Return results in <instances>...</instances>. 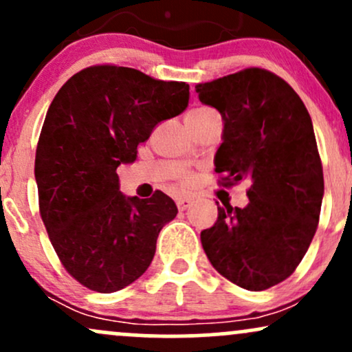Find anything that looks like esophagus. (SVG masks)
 Wrapping results in <instances>:
<instances>
[{
    "label": "esophagus",
    "instance_id": "obj_1",
    "mask_svg": "<svg viewBox=\"0 0 352 352\" xmlns=\"http://www.w3.org/2000/svg\"><path fill=\"white\" fill-rule=\"evenodd\" d=\"M175 204H177V208H179L180 212H184V210H187L190 205H192V200H188V199H177Z\"/></svg>",
    "mask_w": 352,
    "mask_h": 352
}]
</instances>
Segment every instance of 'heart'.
Wrapping results in <instances>:
<instances>
[{"label":"heart","mask_w":352,"mask_h":352,"mask_svg":"<svg viewBox=\"0 0 352 352\" xmlns=\"http://www.w3.org/2000/svg\"><path fill=\"white\" fill-rule=\"evenodd\" d=\"M207 111H210V109H195V111L190 112L188 116H192V114H201V112H207ZM182 184H184L185 187H188V185H192V177L184 175V179H182Z\"/></svg>","instance_id":"heart-1"}]
</instances>
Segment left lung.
Returning a JSON list of instances; mask_svg holds the SVG:
<instances>
[{
  "label": "left lung",
  "instance_id": "1",
  "mask_svg": "<svg viewBox=\"0 0 352 352\" xmlns=\"http://www.w3.org/2000/svg\"><path fill=\"white\" fill-rule=\"evenodd\" d=\"M195 91L223 120L215 172L225 173V187L252 184L246 207H218L215 225L200 233L201 246L221 276L263 292L296 270L316 233L324 179L313 122L293 87L260 67Z\"/></svg>",
  "mask_w": 352,
  "mask_h": 352
}]
</instances>
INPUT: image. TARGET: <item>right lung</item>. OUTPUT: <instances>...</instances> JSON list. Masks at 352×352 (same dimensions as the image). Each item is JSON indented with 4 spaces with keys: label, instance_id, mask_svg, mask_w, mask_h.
I'll list each match as a JSON object with an SVG mask.
<instances>
[{
    "label": "right lung",
    "instance_id": "add662e5",
    "mask_svg": "<svg viewBox=\"0 0 352 352\" xmlns=\"http://www.w3.org/2000/svg\"><path fill=\"white\" fill-rule=\"evenodd\" d=\"M188 96L185 82L107 64L72 76L47 109L34 160L39 213L60 263L92 292L142 276L179 212L160 190L125 197L117 167L134 162L137 145L182 114Z\"/></svg>",
    "mask_w": 352,
    "mask_h": 352
}]
</instances>
